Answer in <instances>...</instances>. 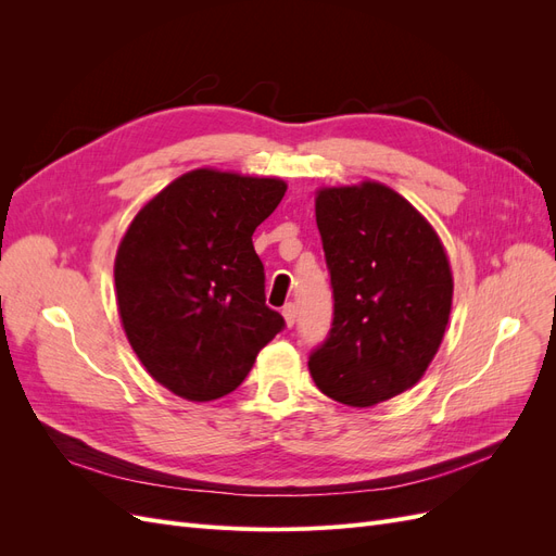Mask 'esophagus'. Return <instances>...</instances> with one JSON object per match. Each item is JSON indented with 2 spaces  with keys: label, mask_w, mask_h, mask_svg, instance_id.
I'll return each mask as SVG.
<instances>
[{
  "label": "esophagus",
  "mask_w": 556,
  "mask_h": 556,
  "mask_svg": "<svg viewBox=\"0 0 556 556\" xmlns=\"http://www.w3.org/2000/svg\"><path fill=\"white\" fill-rule=\"evenodd\" d=\"M282 317H285V325L294 327V323H296V308H294V304H285Z\"/></svg>",
  "instance_id": "obj_1"
}]
</instances>
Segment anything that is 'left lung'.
I'll use <instances>...</instances> for the list:
<instances>
[{"label": "left lung", "instance_id": "obj_1", "mask_svg": "<svg viewBox=\"0 0 556 556\" xmlns=\"http://www.w3.org/2000/svg\"><path fill=\"white\" fill-rule=\"evenodd\" d=\"M333 290V319L308 368L317 390L376 406L425 376L452 308V271L439 233L380 182L315 197Z\"/></svg>", "mask_w": 556, "mask_h": 556}]
</instances>
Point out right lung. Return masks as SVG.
<instances>
[{"label": "right lung", "instance_id": "add662e5", "mask_svg": "<svg viewBox=\"0 0 556 556\" xmlns=\"http://www.w3.org/2000/svg\"><path fill=\"white\" fill-rule=\"evenodd\" d=\"M288 185L197 169L134 217L115 257V294L127 341L166 390L220 399L245 380L257 352L282 331L266 306L252 233Z\"/></svg>", "mask_w": 556, "mask_h": 556}]
</instances>
